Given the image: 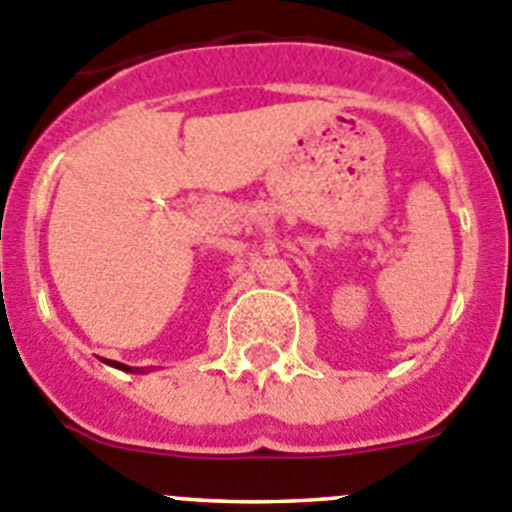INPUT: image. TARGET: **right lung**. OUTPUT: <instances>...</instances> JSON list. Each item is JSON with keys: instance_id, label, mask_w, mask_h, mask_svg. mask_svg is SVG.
<instances>
[{"instance_id": "1", "label": "right lung", "mask_w": 512, "mask_h": 512, "mask_svg": "<svg viewBox=\"0 0 512 512\" xmlns=\"http://www.w3.org/2000/svg\"><path fill=\"white\" fill-rule=\"evenodd\" d=\"M107 365L117 367V370H124V372H142V370H132L130 365H122V362H112V359H107Z\"/></svg>"}]
</instances>
